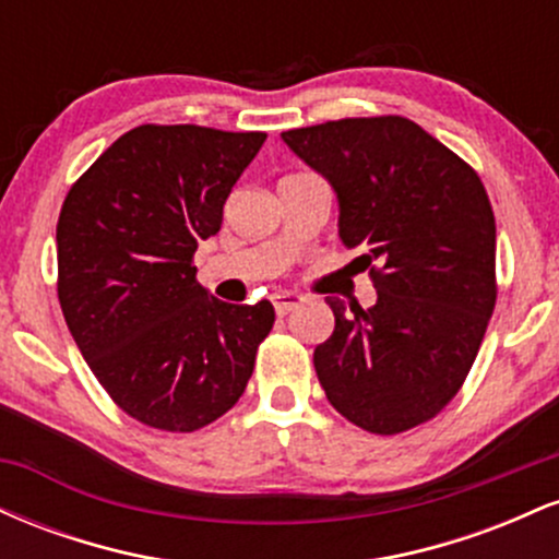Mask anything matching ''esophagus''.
Wrapping results in <instances>:
<instances>
[{"label": "esophagus", "instance_id": "1", "mask_svg": "<svg viewBox=\"0 0 559 559\" xmlns=\"http://www.w3.org/2000/svg\"><path fill=\"white\" fill-rule=\"evenodd\" d=\"M301 301H305V297H299V294L281 292L273 297V307H275V312H278V318H284V316H288V312L297 310Z\"/></svg>", "mask_w": 559, "mask_h": 559}]
</instances>
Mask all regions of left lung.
Listing matches in <instances>:
<instances>
[{
  "label": "left lung",
  "instance_id": "1",
  "mask_svg": "<svg viewBox=\"0 0 559 559\" xmlns=\"http://www.w3.org/2000/svg\"><path fill=\"white\" fill-rule=\"evenodd\" d=\"M329 178L338 236L360 249L378 301L329 297L333 333L316 373L336 413L394 436L436 418L463 389L497 305V223L478 173L402 115L281 133Z\"/></svg>",
  "mask_w": 559,
  "mask_h": 559
}]
</instances>
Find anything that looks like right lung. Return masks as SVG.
<instances>
[{"instance_id":"add662e5","label":"right lung","mask_w":559,"mask_h":559,"mask_svg":"<svg viewBox=\"0 0 559 559\" xmlns=\"http://www.w3.org/2000/svg\"><path fill=\"white\" fill-rule=\"evenodd\" d=\"M267 133L144 123L70 186L57 221V297L110 400L157 431L191 433L247 389L273 305H228L197 281L199 241Z\"/></svg>"}]
</instances>
